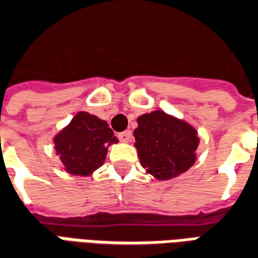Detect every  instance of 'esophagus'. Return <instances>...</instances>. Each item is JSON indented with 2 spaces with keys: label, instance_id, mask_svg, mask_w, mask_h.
<instances>
[{
  "label": "esophagus",
  "instance_id": "obj_1",
  "mask_svg": "<svg viewBox=\"0 0 258 258\" xmlns=\"http://www.w3.org/2000/svg\"><path fill=\"white\" fill-rule=\"evenodd\" d=\"M131 131L130 130H125V131H123V133H118V140L123 141V142H128L130 140H131Z\"/></svg>",
  "mask_w": 258,
  "mask_h": 258
}]
</instances>
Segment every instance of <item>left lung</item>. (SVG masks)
<instances>
[{
	"mask_svg": "<svg viewBox=\"0 0 258 258\" xmlns=\"http://www.w3.org/2000/svg\"><path fill=\"white\" fill-rule=\"evenodd\" d=\"M137 121L134 145L142 167L155 178H173L194 166L199 145L194 127L162 110L142 114Z\"/></svg>",
	"mask_w": 258,
	"mask_h": 258,
	"instance_id": "1",
	"label": "left lung"
}]
</instances>
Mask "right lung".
Instances as JSON below:
<instances>
[{
	"instance_id": "add662e5",
	"label": "right lung",
	"mask_w": 258,
	"mask_h": 258,
	"mask_svg": "<svg viewBox=\"0 0 258 258\" xmlns=\"http://www.w3.org/2000/svg\"><path fill=\"white\" fill-rule=\"evenodd\" d=\"M53 142L68 173L90 175L103 164L107 148L116 144L117 138L106 121L90 113L79 112Z\"/></svg>"
}]
</instances>
